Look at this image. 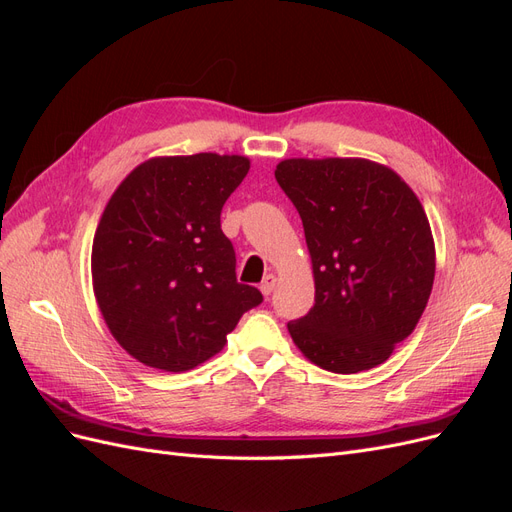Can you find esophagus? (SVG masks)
Here are the masks:
<instances>
[{
  "label": "esophagus",
  "mask_w": 512,
  "mask_h": 512,
  "mask_svg": "<svg viewBox=\"0 0 512 512\" xmlns=\"http://www.w3.org/2000/svg\"><path fill=\"white\" fill-rule=\"evenodd\" d=\"M273 288H275V275L269 273L265 280H262V284H260V292L265 294V297H269V294L273 292Z\"/></svg>",
  "instance_id": "34e87169"
}]
</instances>
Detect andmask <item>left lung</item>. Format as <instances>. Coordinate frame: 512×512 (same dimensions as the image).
Wrapping results in <instances>:
<instances>
[{
  "instance_id": "obj_1",
  "label": "left lung",
  "mask_w": 512,
  "mask_h": 512,
  "mask_svg": "<svg viewBox=\"0 0 512 512\" xmlns=\"http://www.w3.org/2000/svg\"><path fill=\"white\" fill-rule=\"evenodd\" d=\"M275 179L301 215L316 282L314 307L288 322L292 342L333 374L384 363L423 316L436 275L416 194L361 158H292Z\"/></svg>"
}]
</instances>
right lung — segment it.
Segmentation results:
<instances>
[{
  "instance_id": "obj_1",
  "label": "right lung",
  "mask_w": 512,
  "mask_h": 512,
  "mask_svg": "<svg viewBox=\"0 0 512 512\" xmlns=\"http://www.w3.org/2000/svg\"><path fill=\"white\" fill-rule=\"evenodd\" d=\"M247 170V158L218 153L153 158L108 200L91 275L108 331L136 361L194 369L262 303L258 288L237 282L235 247L220 226Z\"/></svg>"
}]
</instances>
